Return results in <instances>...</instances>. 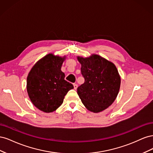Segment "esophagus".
Listing matches in <instances>:
<instances>
[{
  "label": "esophagus",
  "mask_w": 153,
  "mask_h": 153,
  "mask_svg": "<svg viewBox=\"0 0 153 153\" xmlns=\"http://www.w3.org/2000/svg\"><path fill=\"white\" fill-rule=\"evenodd\" d=\"M73 86H74V89H75V90H76L77 88H78V85L76 84H75L73 85Z\"/></svg>",
  "instance_id": "obj_1"
}]
</instances>
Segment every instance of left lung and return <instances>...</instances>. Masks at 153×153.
Segmentation results:
<instances>
[{
    "mask_svg": "<svg viewBox=\"0 0 153 153\" xmlns=\"http://www.w3.org/2000/svg\"><path fill=\"white\" fill-rule=\"evenodd\" d=\"M85 82L77 88V93L85 108L94 113L102 112L116 99L121 77L115 64L99 55L77 57Z\"/></svg>",
    "mask_w": 153,
    "mask_h": 153,
    "instance_id": "left-lung-1",
    "label": "left lung"
}]
</instances>
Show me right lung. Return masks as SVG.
I'll list each match as a JSON object with an SVG mask.
<instances>
[{
    "label": "right lung",
    "instance_id": "obj_1",
    "mask_svg": "<svg viewBox=\"0 0 153 153\" xmlns=\"http://www.w3.org/2000/svg\"><path fill=\"white\" fill-rule=\"evenodd\" d=\"M66 56L49 53L37 62L27 78V91L36 108L46 113L52 112L61 106L73 85L64 80L61 71Z\"/></svg>",
    "mask_w": 153,
    "mask_h": 153
}]
</instances>
